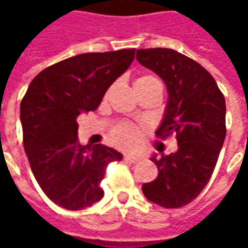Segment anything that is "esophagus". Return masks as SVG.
Masks as SVG:
<instances>
[{"label":"esophagus","instance_id":"obj_1","mask_svg":"<svg viewBox=\"0 0 248 248\" xmlns=\"http://www.w3.org/2000/svg\"><path fill=\"white\" fill-rule=\"evenodd\" d=\"M124 159L126 162H127V163H137V162L140 161V156H137V155H124Z\"/></svg>","mask_w":248,"mask_h":248}]
</instances>
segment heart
Returning a JSON list of instances; mask_svg holds the SVG:
<instances>
[{"label": "heart", "instance_id": "b5f03b06", "mask_svg": "<svg viewBox=\"0 0 248 248\" xmlns=\"http://www.w3.org/2000/svg\"><path fill=\"white\" fill-rule=\"evenodd\" d=\"M138 85H156L161 86V81L156 77L151 76V74H145L140 76L137 81H135V86ZM140 137V131L138 127L131 126V124H121L117 129L114 130L111 134V140H113L114 145H117L118 147L122 149H130L138 143Z\"/></svg>", "mask_w": 248, "mask_h": 248}]
</instances>
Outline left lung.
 <instances>
[{"mask_svg": "<svg viewBox=\"0 0 248 248\" xmlns=\"http://www.w3.org/2000/svg\"><path fill=\"white\" fill-rule=\"evenodd\" d=\"M137 60L161 77L169 93L156 137L175 134L178 142L175 153L151 158L158 177L142 191L162 207H182L201 194L218 162L226 138L224 97L203 66L172 49H140Z\"/></svg>", "mask_w": 248, "mask_h": 248, "instance_id": "left-lung-1", "label": "left lung"}]
</instances>
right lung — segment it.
<instances>
[{"label":"right lung","instance_id":"add662e5","mask_svg":"<svg viewBox=\"0 0 248 248\" xmlns=\"http://www.w3.org/2000/svg\"><path fill=\"white\" fill-rule=\"evenodd\" d=\"M135 49L85 53L46 67L21 101L25 153L37 182L50 201L82 210L103 197L99 183L122 154L78 142L77 117L94 111L105 93L134 61Z\"/></svg>","mask_w":248,"mask_h":248}]
</instances>
